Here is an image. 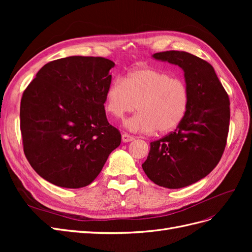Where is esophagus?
Instances as JSON below:
<instances>
[{
	"instance_id": "obj_1",
	"label": "esophagus",
	"mask_w": 252,
	"mask_h": 252,
	"mask_svg": "<svg viewBox=\"0 0 252 252\" xmlns=\"http://www.w3.org/2000/svg\"><path fill=\"white\" fill-rule=\"evenodd\" d=\"M134 140V136L128 134V133H123L122 134V141L124 143H128V142H131Z\"/></svg>"
}]
</instances>
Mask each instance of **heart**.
<instances>
[{
    "mask_svg": "<svg viewBox=\"0 0 252 252\" xmlns=\"http://www.w3.org/2000/svg\"><path fill=\"white\" fill-rule=\"evenodd\" d=\"M189 104L186 83L180 78L150 67L128 72L113 79L105 93V108L116 118L138 109L125 122L134 132H168L180 125Z\"/></svg>",
    "mask_w": 252,
    "mask_h": 252,
    "instance_id": "obj_1",
    "label": "heart"
}]
</instances>
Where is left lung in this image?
<instances>
[{"label": "left lung", "mask_w": 252, "mask_h": 252, "mask_svg": "<svg viewBox=\"0 0 252 252\" xmlns=\"http://www.w3.org/2000/svg\"><path fill=\"white\" fill-rule=\"evenodd\" d=\"M156 60L184 71L189 104L174 131L150 143L143 170L155 184L179 189L194 184L220 162L229 130V97L213 67L185 51L155 53Z\"/></svg>", "instance_id": "1"}]
</instances>
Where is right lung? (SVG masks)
I'll use <instances>...</instances> for the list:
<instances>
[{
  "instance_id": "obj_1",
  "label": "right lung",
  "mask_w": 252,
  "mask_h": 252,
  "mask_svg": "<svg viewBox=\"0 0 252 252\" xmlns=\"http://www.w3.org/2000/svg\"><path fill=\"white\" fill-rule=\"evenodd\" d=\"M112 61L68 57L44 65L25 89L20 119L24 154L53 185H89L121 144L105 113Z\"/></svg>"
}]
</instances>
